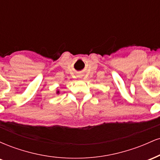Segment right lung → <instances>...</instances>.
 Here are the masks:
<instances>
[{
    "label": "right lung",
    "mask_w": 160,
    "mask_h": 160,
    "mask_svg": "<svg viewBox=\"0 0 160 160\" xmlns=\"http://www.w3.org/2000/svg\"><path fill=\"white\" fill-rule=\"evenodd\" d=\"M58 92H58H58H57V93H58Z\"/></svg>",
    "instance_id": "1"
}]
</instances>
